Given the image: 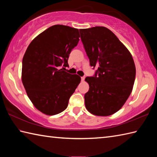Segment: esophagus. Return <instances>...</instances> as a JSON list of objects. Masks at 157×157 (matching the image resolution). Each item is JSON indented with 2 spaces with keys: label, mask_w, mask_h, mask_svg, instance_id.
<instances>
[{
  "label": "esophagus",
  "mask_w": 157,
  "mask_h": 157,
  "mask_svg": "<svg viewBox=\"0 0 157 157\" xmlns=\"http://www.w3.org/2000/svg\"><path fill=\"white\" fill-rule=\"evenodd\" d=\"M81 79H82V82H84V79H85V77H84H84H82Z\"/></svg>",
  "instance_id": "obj_1"
}]
</instances>
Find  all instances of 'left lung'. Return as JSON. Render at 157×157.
Returning a JSON list of instances; mask_svg holds the SVG:
<instances>
[{
  "label": "left lung",
  "mask_w": 157,
  "mask_h": 157,
  "mask_svg": "<svg viewBox=\"0 0 157 157\" xmlns=\"http://www.w3.org/2000/svg\"><path fill=\"white\" fill-rule=\"evenodd\" d=\"M90 64L97 67L94 77H86L89 90L84 95L86 109L97 116L114 114L132 91L136 67L131 53L105 27L79 29Z\"/></svg>",
  "instance_id": "1"
}]
</instances>
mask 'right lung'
<instances>
[{"instance_id": "add662e5", "label": "right lung", "mask_w": 157, "mask_h": 157, "mask_svg": "<svg viewBox=\"0 0 157 157\" xmlns=\"http://www.w3.org/2000/svg\"><path fill=\"white\" fill-rule=\"evenodd\" d=\"M78 29L55 25L33 40L22 61L21 80L28 96L47 115L63 112L81 82L77 74L60 69L69 66V55L78 45Z\"/></svg>"}]
</instances>
